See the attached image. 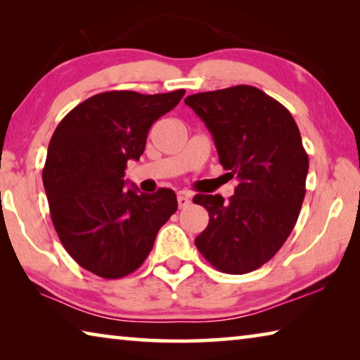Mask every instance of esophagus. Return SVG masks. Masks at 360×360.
<instances>
[{
	"instance_id": "esophagus-1",
	"label": "esophagus",
	"mask_w": 360,
	"mask_h": 360,
	"mask_svg": "<svg viewBox=\"0 0 360 360\" xmlns=\"http://www.w3.org/2000/svg\"><path fill=\"white\" fill-rule=\"evenodd\" d=\"M178 205H179V210H184V208H187L188 205H191V198H188L187 195H184V193H179L178 195Z\"/></svg>"
}]
</instances>
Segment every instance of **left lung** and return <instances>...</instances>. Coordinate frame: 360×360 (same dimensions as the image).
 <instances>
[{
    "instance_id": "8db88e82",
    "label": "left lung",
    "mask_w": 360,
    "mask_h": 360,
    "mask_svg": "<svg viewBox=\"0 0 360 360\" xmlns=\"http://www.w3.org/2000/svg\"><path fill=\"white\" fill-rule=\"evenodd\" d=\"M214 139L219 162L238 186L229 202L195 195L210 222L195 246L229 275L270 260L288 240L304 198L308 154L292 114L252 85L203 92L184 100Z\"/></svg>"
}]
</instances>
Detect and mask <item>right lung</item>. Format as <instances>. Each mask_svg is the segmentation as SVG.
<instances>
[{
	"instance_id": "right-lung-1",
	"label": "right lung",
	"mask_w": 360,
	"mask_h": 360,
	"mask_svg": "<svg viewBox=\"0 0 360 360\" xmlns=\"http://www.w3.org/2000/svg\"><path fill=\"white\" fill-rule=\"evenodd\" d=\"M186 90L94 95L65 115L42 169L53 227L72 259L94 275L117 279L148 257L163 224L178 210L172 188H124L127 162L139 160L152 124Z\"/></svg>"
}]
</instances>
